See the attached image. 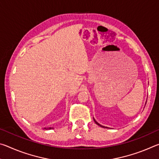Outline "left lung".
<instances>
[{
  "mask_svg": "<svg viewBox=\"0 0 159 159\" xmlns=\"http://www.w3.org/2000/svg\"><path fill=\"white\" fill-rule=\"evenodd\" d=\"M93 120H94V121H95V123H96V124H97V125H98L99 126H100V127H102V128H107V127H105V126H104V125H102L99 124V123H98V122L96 121L95 119V118H93Z\"/></svg>",
  "mask_w": 159,
  "mask_h": 159,
  "instance_id": "1",
  "label": "left lung"
}]
</instances>
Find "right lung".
I'll list each match as a JSON object with an SVG mask.
<instances>
[{
    "instance_id": "1",
    "label": "right lung",
    "mask_w": 159,
    "mask_h": 159,
    "mask_svg": "<svg viewBox=\"0 0 159 159\" xmlns=\"http://www.w3.org/2000/svg\"><path fill=\"white\" fill-rule=\"evenodd\" d=\"M44 130H51V129H53V128L50 127V128H44Z\"/></svg>"
}]
</instances>
